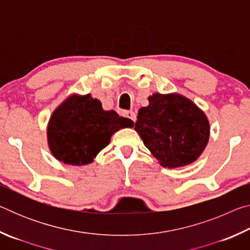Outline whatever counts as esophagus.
Returning a JSON list of instances; mask_svg holds the SVG:
<instances>
[{"label":"esophagus","mask_w":250,"mask_h":250,"mask_svg":"<svg viewBox=\"0 0 250 250\" xmlns=\"http://www.w3.org/2000/svg\"><path fill=\"white\" fill-rule=\"evenodd\" d=\"M124 116L133 122H135V120H137V116H135V113L133 111H125Z\"/></svg>","instance_id":"obj_1"}]
</instances>
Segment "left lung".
<instances>
[{
  "label": "left lung",
  "mask_w": 250,
  "mask_h": 250,
  "mask_svg": "<svg viewBox=\"0 0 250 250\" xmlns=\"http://www.w3.org/2000/svg\"><path fill=\"white\" fill-rule=\"evenodd\" d=\"M134 129L164 167H184L204 151L209 124L195 104L183 96L154 94L138 112Z\"/></svg>",
  "instance_id": "obj_1"
}]
</instances>
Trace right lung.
I'll return each mask as SVG.
<instances>
[{"label":"right lung","mask_w":250,"mask_h":250,"mask_svg":"<svg viewBox=\"0 0 250 250\" xmlns=\"http://www.w3.org/2000/svg\"><path fill=\"white\" fill-rule=\"evenodd\" d=\"M133 121L119 117L113 110L104 111L98 99L90 95L70 97L55 110L47 135L53 155L70 166L90 163L107 146L111 135Z\"/></svg>","instance_id":"1"}]
</instances>
